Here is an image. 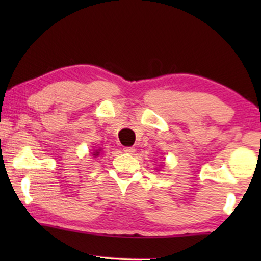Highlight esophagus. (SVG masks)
<instances>
[{
  "label": "esophagus",
  "instance_id": "obj_1",
  "mask_svg": "<svg viewBox=\"0 0 261 261\" xmlns=\"http://www.w3.org/2000/svg\"><path fill=\"white\" fill-rule=\"evenodd\" d=\"M123 152L127 153V154H133L135 152V147H133V146H130V147H124Z\"/></svg>",
  "mask_w": 261,
  "mask_h": 261
}]
</instances>
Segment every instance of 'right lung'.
Here are the masks:
<instances>
[{
    "mask_svg": "<svg viewBox=\"0 0 261 261\" xmlns=\"http://www.w3.org/2000/svg\"><path fill=\"white\" fill-rule=\"evenodd\" d=\"M92 154H94L95 156H97V155L99 154V151H98V149H96V151H95L94 153H92Z\"/></svg>",
    "mask_w": 261,
    "mask_h": 261,
    "instance_id": "right-lung-1",
    "label": "right lung"
}]
</instances>
